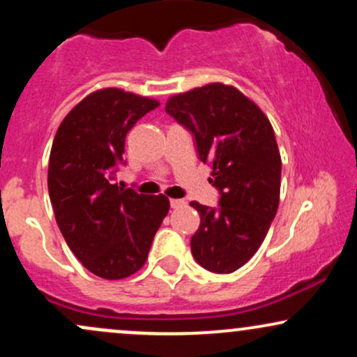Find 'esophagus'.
Wrapping results in <instances>:
<instances>
[{"instance_id":"obj_1","label":"esophagus","mask_w":357,"mask_h":357,"mask_svg":"<svg viewBox=\"0 0 357 357\" xmlns=\"http://www.w3.org/2000/svg\"><path fill=\"white\" fill-rule=\"evenodd\" d=\"M169 204H171V208H179V206H184V204H186V202H184V199L171 198L169 199Z\"/></svg>"}]
</instances>
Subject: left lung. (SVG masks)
<instances>
[{"label": "left lung", "instance_id": "8db88e82", "mask_svg": "<svg viewBox=\"0 0 357 357\" xmlns=\"http://www.w3.org/2000/svg\"><path fill=\"white\" fill-rule=\"evenodd\" d=\"M166 112L195 134L220 191L218 208L190 203L202 218L192 257L210 272H235L264 243L278 208L282 159L273 127L255 102L225 84L173 96Z\"/></svg>", "mask_w": 357, "mask_h": 357}]
</instances>
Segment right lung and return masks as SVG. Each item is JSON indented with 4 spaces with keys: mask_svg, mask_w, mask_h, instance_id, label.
<instances>
[{
    "mask_svg": "<svg viewBox=\"0 0 357 357\" xmlns=\"http://www.w3.org/2000/svg\"><path fill=\"white\" fill-rule=\"evenodd\" d=\"M158 105L122 89L96 90L67 114L53 139L48 192L56 225L73 255L100 278L136 273L169 211L165 195L114 183L127 132Z\"/></svg>",
    "mask_w": 357,
    "mask_h": 357,
    "instance_id": "1",
    "label": "right lung"
}]
</instances>
